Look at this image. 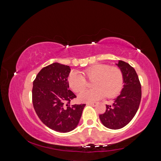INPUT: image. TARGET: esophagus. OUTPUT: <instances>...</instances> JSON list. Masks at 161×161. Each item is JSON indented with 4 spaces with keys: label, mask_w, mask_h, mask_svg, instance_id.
Instances as JSON below:
<instances>
[{
    "label": "esophagus",
    "mask_w": 161,
    "mask_h": 161,
    "mask_svg": "<svg viewBox=\"0 0 161 161\" xmlns=\"http://www.w3.org/2000/svg\"><path fill=\"white\" fill-rule=\"evenodd\" d=\"M87 104V105H91V106H96V105H97V103H92V102H91V103H86Z\"/></svg>",
    "instance_id": "esophagus-1"
}]
</instances>
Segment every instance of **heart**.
Segmentation results:
<instances>
[{
  "label": "heart",
  "instance_id": "heart-1",
  "mask_svg": "<svg viewBox=\"0 0 161 161\" xmlns=\"http://www.w3.org/2000/svg\"><path fill=\"white\" fill-rule=\"evenodd\" d=\"M79 74L71 72L68 76V84L76 93L80 92L87 86L86 79L93 80L94 89L81 92L79 100L90 102L102 98L105 96L112 97L120 92L124 84V73L120 68L108 64H97L88 68Z\"/></svg>",
  "mask_w": 161,
  "mask_h": 161
}]
</instances>
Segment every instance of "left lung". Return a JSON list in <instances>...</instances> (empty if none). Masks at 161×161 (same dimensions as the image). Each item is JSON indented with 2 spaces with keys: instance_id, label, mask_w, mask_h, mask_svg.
Here are the masks:
<instances>
[{
  "instance_id": "left-lung-1",
  "label": "left lung",
  "mask_w": 161,
  "mask_h": 161,
  "mask_svg": "<svg viewBox=\"0 0 161 161\" xmlns=\"http://www.w3.org/2000/svg\"><path fill=\"white\" fill-rule=\"evenodd\" d=\"M117 65L124 73V88L112 104L106 105L105 113L99 115L103 124L113 130L124 128L133 119L142 97L141 84L135 69L123 61H119Z\"/></svg>"
}]
</instances>
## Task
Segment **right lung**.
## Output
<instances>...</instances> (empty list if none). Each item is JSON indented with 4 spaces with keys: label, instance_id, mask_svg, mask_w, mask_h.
<instances>
[{
    "label": "right lung",
    "instance_id": "obj_1",
    "mask_svg": "<svg viewBox=\"0 0 161 161\" xmlns=\"http://www.w3.org/2000/svg\"><path fill=\"white\" fill-rule=\"evenodd\" d=\"M70 72V66L53 63L43 68L33 81L35 111L44 124L60 133H68L77 127L86 105H70L77 97L68 89Z\"/></svg>",
    "mask_w": 161,
    "mask_h": 161
}]
</instances>
